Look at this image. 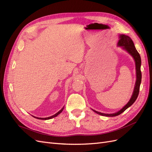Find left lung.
<instances>
[{"label":"left lung","mask_w":152,"mask_h":152,"mask_svg":"<svg viewBox=\"0 0 152 152\" xmlns=\"http://www.w3.org/2000/svg\"><path fill=\"white\" fill-rule=\"evenodd\" d=\"M119 39L117 45L118 46L122 47V48L124 50H126V51L131 54L134 58L135 64H136V80L135 83V86L134 88V91H133L132 95L130 100L129 101V102L124 106V107L121 110H119L118 112L115 113H111V114H108V113H103L97 111H95V110H93L94 112L98 113L100 115L102 116H106V117H115L118 115L121 114L123 113L126 109H127L129 107H131V106L135 102L136 100L137 96L139 94V91H140V87L141 82V57L140 55L137 52L136 50L134 44L133 43V41L132 39L129 37L125 35H119Z\"/></svg>","instance_id":"8db88e82"}]
</instances>
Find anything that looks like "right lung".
Returning <instances> with one entry per match:
<instances>
[{
  "instance_id": "add662e5",
  "label": "right lung",
  "mask_w": 152,
  "mask_h": 152,
  "mask_svg": "<svg viewBox=\"0 0 152 152\" xmlns=\"http://www.w3.org/2000/svg\"><path fill=\"white\" fill-rule=\"evenodd\" d=\"M63 109H64V107H63V108H61L60 110H59V111L58 113H56V114H54V115H53V116H50V117H46V118H39V117H37V118H38V119H40V120H48V119L53 118H54V117H55L58 116L59 113H61V112H62L63 110Z\"/></svg>"
}]
</instances>
